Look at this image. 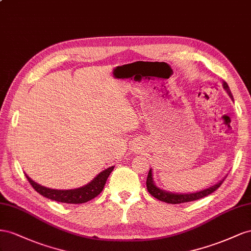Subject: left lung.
<instances>
[{
	"mask_svg": "<svg viewBox=\"0 0 251 251\" xmlns=\"http://www.w3.org/2000/svg\"><path fill=\"white\" fill-rule=\"evenodd\" d=\"M223 86H224V89L227 91V94L229 95V97L233 99V97L231 95V91H230V89H229L226 82L223 83ZM223 182H224V180H222L218 184H216L214 186H211L210 188L202 190V191H199V192H196V193H187V195H183V193H181V195H177V193H171V192H167V191H164L160 188H157L153 183V180H152L151 170H149L148 176H147L146 186H147V190H148L150 195L154 197L155 199L160 200V201L165 202V203H169V204H181V203L197 201V200H200V199L211 195L212 192H214L220 187L221 184Z\"/></svg>",
	"mask_w": 251,
	"mask_h": 251,
	"instance_id": "obj_1",
	"label": "left lung"
}]
</instances>
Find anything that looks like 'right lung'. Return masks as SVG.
<instances>
[{"instance_id": "obj_1", "label": "right lung", "mask_w": 251, "mask_h": 251, "mask_svg": "<svg viewBox=\"0 0 251 251\" xmlns=\"http://www.w3.org/2000/svg\"><path fill=\"white\" fill-rule=\"evenodd\" d=\"M113 170V166L105 169L101 174H99L94 180L87 185L83 186L77 189H70V190H56V189H50L46 188L44 186H41L40 184L33 182L31 178L27 175L26 177L28 182L33 187V189L39 192L40 195L45 197L47 199L53 200L56 202L61 203H67V204H82L90 201V200L98 197L100 193L102 192L104 186L106 184L107 178H108L111 171Z\"/></svg>"}]
</instances>
